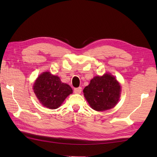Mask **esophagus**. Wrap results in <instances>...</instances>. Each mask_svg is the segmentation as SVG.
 I'll list each match as a JSON object with an SVG mask.
<instances>
[{"label": "esophagus", "instance_id": "34e87169", "mask_svg": "<svg viewBox=\"0 0 157 157\" xmlns=\"http://www.w3.org/2000/svg\"><path fill=\"white\" fill-rule=\"evenodd\" d=\"M74 93L75 94H80L81 92H82V88L81 87H79V88H74Z\"/></svg>", "mask_w": 157, "mask_h": 157}]
</instances>
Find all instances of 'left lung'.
<instances>
[{"instance_id": "1", "label": "left lung", "mask_w": 157, "mask_h": 157, "mask_svg": "<svg viewBox=\"0 0 157 157\" xmlns=\"http://www.w3.org/2000/svg\"><path fill=\"white\" fill-rule=\"evenodd\" d=\"M83 92L92 109L103 111L112 109L117 105L121 86L114 76L106 73L103 76L94 77Z\"/></svg>"}]
</instances>
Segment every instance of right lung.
<instances>
[{
    "mask_svg": "<svg viewBox=\"0 0 157 157\" xmlns=\"http://www.w3.org/2000/svg\"><path fill=\"white\" fill-rule=\"evenodd\" d=\"M34 91L42 105L51 109H57L73 92L69 85L50 72L43 73L38 77L34 84Z\"/></svg>",
    "mask_w": 157,
    "mask_h": 157,
    "instance_id": "right-lung-1",
    "label": "right lung"
}]
</instances>
